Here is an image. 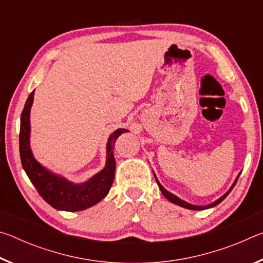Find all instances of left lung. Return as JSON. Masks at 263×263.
<instances>
[{"instance_id": "obj_1", "label": "left lung", "mask_w": 263, "mask_h": 263, "mask_svg": "<svg viewBox=\"0 0 263 263\" xmlns=\"http://www.w3.org/2000/svg\"><path fill=\"white\" fill-rule=\"evenodd\" d=\"M240 174H241V172L239 173L238 174V176L235 177V180H234V182H233V184L231 185V188L226 191V193L221 196V197H219L217 199V201H215L213 203H211V204H208V205H194V204H190V203H188V202H185V201H183V199H181V198H179L177 197V196H175L174 194H172V193H169L168 190H166L163 188V186L161 185V183H160L159 182V180H158V177H157V175L154 174V177H155V180H157V183H158V185H159V188H160V190H161V193H162V195L164 196V197H166L169 202H172V203H174V204H176V205H179V206H182V208H185V209H189V210H206V209H210V208H213V206H216V205H218V204H219L222 199H225L226 198V196H228L230 193H231V190L233 189V186L235 185V183H237V181H238V179H239V176H240Z\"/></svg>"}]
</instances>
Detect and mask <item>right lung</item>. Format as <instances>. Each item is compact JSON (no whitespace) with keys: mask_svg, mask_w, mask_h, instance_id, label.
Here are the masks:
<instances>
[{"mask_svg":"<svg viewBox=\"0 0 263 263\" xmlns=\"http://www.w3.org/2000/svg\"><path fill=\"white\" fill-rule=\"evenodd\" d=\"M33 95L34 90L29 95L23 112L21 115L20 154L22 166L26 175L35 186L38 194L57 210L74 212L94 206L108 195L115 179L116 160L112 151L114 142L122 133L128 131L125 128H117L111 133L106 142V162L104 168L83 183H74L44 167L33 157L30 146V112L33 103Z\"/></svg>","mask_w":263,"mask_h":263,"instance_id":"obj_1","label":"right lung"}]
</instances>
